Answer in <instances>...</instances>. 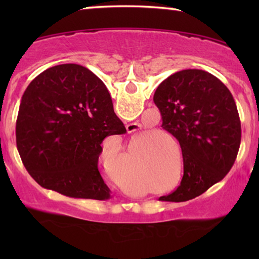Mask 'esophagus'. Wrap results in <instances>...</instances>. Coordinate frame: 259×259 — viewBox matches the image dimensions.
I'll use <instances>...</instances> for the list:
<instances>
[{"mask_svg":"<svg viewBox=\"0 0 259 259\" xmlns=\"http://www.w3.org/2000/svg\"><path fill=\"white\" fill-rule=\"evenodd\" d=\"M139 123L137 122H133V123H130V125H127V132L132 133V132H136V131H138V128H139Z\"/></svg>","mask_w":259,"mask_h":259,"instance_id":"1","label":"esophagus"}]
</instances>
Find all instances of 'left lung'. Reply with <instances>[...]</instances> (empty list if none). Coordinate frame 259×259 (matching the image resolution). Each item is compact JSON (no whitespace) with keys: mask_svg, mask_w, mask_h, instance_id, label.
<instances>
[{"mask_svg":"<svg viewBox=\"0 0 259 259\" xmlns=\"http://www.w3.org/2000/svg\"><path fill=\"white\" fill-rule=\"evenodd\" d=\"M161 127L179 141L184 175L180 185L161 201L193 199L231 169L238 153L240 120L224 83L201 69H184L159 84L153 97Z\"/></svg>","mask_w":259,"mask_h":259,"instance_id":"1","label":"left lung"}]
</instances>
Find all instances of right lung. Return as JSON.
I'll return each mask as SVG.
<instances>
[{"label":"right lung","mask_w":259,"mask_h":259,"mask_svg":"<svg viewBox=\"0 0 259 259\" xmlns=\"http://www.w3.org/2000/svg\"><path fill=\"white\" fill-rule=\"evenodd\" d=\"M105 83L86 67L46 69L24 92L16 121L22 162L38 185L63 196L111 198L98 169L101 143L123 134Z\"/></svg>","instance_id":"obj_1"}]
</instances>
